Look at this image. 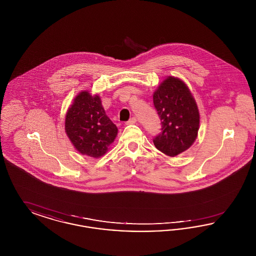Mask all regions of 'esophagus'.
<instances>
[{"instance_id": "34e87169", "label": "esophagus", "mask_w": 256, "mask_h": 256, "mask_svg": "<svg viewBox=\"0 0 256 256\" xmlns=\"http://www.w3.org/2000/svg\"><path fill=\"white\" fill-rule=\"evenodd\" d=\"M137 122V120H136V118L134 117V118H132L130 121H128V122H126V124H136Z\"/></svg>"}]
</instances>
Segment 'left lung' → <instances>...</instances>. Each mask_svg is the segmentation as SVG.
<instances>
[{
    "label": "left lung",
    "instance_id": "obj_1",
    "mask_svg": "<svg viewBox=\"0 0 256 256\" xmlns=\"http://www.w3.org/2000/svg\"><path fill=\"white\" fill-rule=\"evenodd\" d=\"M154 104L162 132L154 139L156 148L176 156L194 144L200 128V111L189 87L178 78L168 76L154 92Z\"/></svg>",
    "mask_w": 256,
    "mask_h": 256
}]
</instances>
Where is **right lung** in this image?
<instances>
[{
  "label": "right lung",
  "mask_w": 256,
  "mask_h": 256,
  "mask_svg": "<svg viewBox=\"0 0 256 256\" xmlns=\"http://www.w3.org/2000/svg\"><path fill=\"white\" fill-rule=\"evenodd\" d=\"M65 132L80 154L100 158L114 142L118 128L106 115L100 96L82 90L66 112Z\"/></svg>",
  "instance_id": "right-lung-1"
}]
</instances>
